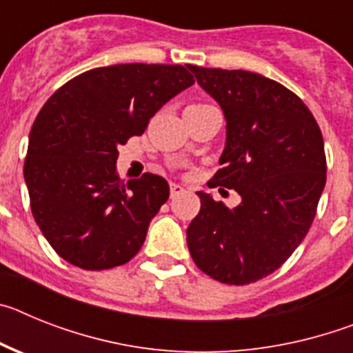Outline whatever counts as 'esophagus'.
Listing matches in <instances>:
<instances>
[{"label": "esophagus", "instance_id": "obj_1", "mask_svg": "<svg viewBox=\"0 0 353 353\" xmlns=\"http://www.w3.org/2000/svg\"><path fill=\"white\" fill-rule=\"evenodd\" d=\"M170 194H171V198H176V196H180L182 194L183 191H185V189H183L182 185H179V183H171V187H170Z\"/></svg>", "mask_w": 353, "mask_h": 353}]
</instances>
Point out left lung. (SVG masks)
Returning <instances> with one entry per match:
<instances>
[{"instance_id":"obj_1","label":"left lung","mask_w":353,"mask_h":353,"mask_svg":"<svg viewBox=\"0 0 353 353\" xmlns=\"http://www.w3.org/2000/svg\"><path fill=\"white\" fill-rule=\"evenodd\" d=\"M226 120L223 164L210 187L235 189L228 208L199 191L187 245L199 269L226 285H249L277 270L310 232L325 187L316 120L283 84L248 70L189 65Z\"/></svg>"}]
</instances>
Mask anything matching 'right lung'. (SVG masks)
Returning a JSON list of instances; mask_svg holds the SVG:
<instances>
[{
    "mask_svg": "<svg viewBox=\"0 0 353 353\" xmlns=\"http://www.w3.org/2000/svg\"><path fill=\"white\" fill-rule=\"evenodd\" d=\"M192 84L182 65H111L76 76L40 109L24 180L40 232L68 263L104 270L138 254L170 185L152 173L121 182L118 146Z\"/></svg>",
    "mask_w": 353,
    "mask_h": 353,
    "instance_id": "add662e5",
    "label": "right lung"
}]
</instances>
